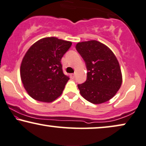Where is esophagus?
Instances as JSON below:
<instances>
[{
	"mask_svg": "<svg viewBox=\"0 0 146 146\" xmlns=\"http://www.w3.org/2000/svg\"><path fill=\"white\" fill-rule=\"evenodd\" d=\"M75 75L74 74V73H72V74L71 75V79H74L75 78Z\"/></svg>",
	"mask_w": 146,
	"mask_h": 146,
	"instance_id": "obj_1",
	"label": "esophagus"
}]
</instances>
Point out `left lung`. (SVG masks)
<instances>
[{
	"mask_svg": "<svg viewBox=\"0 0 146 146\" xmlns=\"http://www.w3.org/2000/svg\"><path fill=\"white\" fill-rule=\"evenodd\" d=\"M75 48L88 71L86 81L77 85L81 96L93 104L110 100L122 83L121 68L115 55L108 46L96 40L79 42Z\"/></svg>",
	"mask_w": 146,
	"mask_h": 146,
	"instance_id": "left-lung-1",
	"label": "left lung"
}]
</instances>
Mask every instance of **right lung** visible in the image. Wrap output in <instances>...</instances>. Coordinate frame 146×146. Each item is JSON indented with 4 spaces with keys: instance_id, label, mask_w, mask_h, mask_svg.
I'll list each match as a JSON object with an SVG mask.
<instances>
[{
    "instance_id": "add662e5",
    "label": "right lung",
    "mask_w": 146,
    "mask_h": 146,
    "mask_svg": "<svg viewBox=\"0 0 146 146\" xmlns=\"http://www.w3.org/2000/svg\"><path fill=\"white\" fill-rule=\"evenodd\" d=\"M72 42L57 37L37 40L23 57L20 74L25 90L34 100L50 103L63 93L69 78L64 75L61 59Z\"/></svg>"
}]
</instances>
